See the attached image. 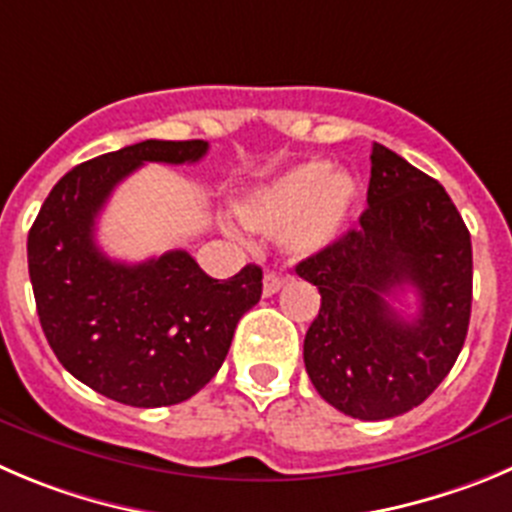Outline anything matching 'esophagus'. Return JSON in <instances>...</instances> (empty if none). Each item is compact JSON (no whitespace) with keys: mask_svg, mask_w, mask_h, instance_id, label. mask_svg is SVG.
<instances>
[{"mask_svg":"<svg viewBox=\"0 0 512 512\" xmlns=\"http://www.w3.org/2000/svg\"><path fill=\"white\" fill-rule=\"evenodd\" d=\"M285 280L280 278V275H275V272H267L265 278H262V293L265 295H275L280 288H283Z\"/></svg>","mask_w":512,"mask_h":512,"instance_id":"1","label":"esophagus"}]
</instances>
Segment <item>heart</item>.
<instances>
[{
    "label": "heart",
    "mask_w": 512,
    "mask_h": 512,
    "mask_svg": "<svg viewBox=\"0 0 512 512\" xmlns=\"http://www.w3.org/2000/svg\"><path fill=\"white\" fill-rule=\"evenodd\" d=\"M356 197L351 174H331L328 161H303L245 194L237 202V217L255 232H285L288 250L305 257L338 240Z\"/></svg>",
    "instance_id": "1"
}]
</instances>
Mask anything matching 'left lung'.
I'll return each mask as SVG.
<instances>
[{
    "instance_id": "obj_1",
    "label": "left lung",
    "mask_w": 512,
    "mask_h": 512,
    "mask_svg": "<svg viewBox=\"0 0 512 512\" xmlns=\"http://www.w3.org/2000/svg\"><path fill=\"white\" fill-rule=\"evenodd\" d=\"M369 207L295 272L321 293L303 343L318 394L353 419L419 407L455 366L472 308V242L439 181L381 143L371 148ZM412 289L418 315L389 297Z\"/></svg>"
}]
</instances>
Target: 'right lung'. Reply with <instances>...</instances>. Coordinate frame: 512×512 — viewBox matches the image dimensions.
I'll list each match as a JSON object with an SVG mask.
<instances>
[{
    "label": "right lung",
    "mask_w": 512,
    "mask_h": 512,
    "mask_svg": "<svg viewBox=\"0 0 512 512\" xmlns=\"http://www.w3.org/2000/svg\"><path fill=\"white\" fill-rule=\"evenodd\" d=\"M207 141H148L75 166L52 186L27 237L37 315L70 374L128 407H171L212 381L234 328L262 295V270L214 280L184 250L118 262L95 219L138 166L194 164Z\"/></svg>",
    "instance_id": "1"
}]
</instances>
